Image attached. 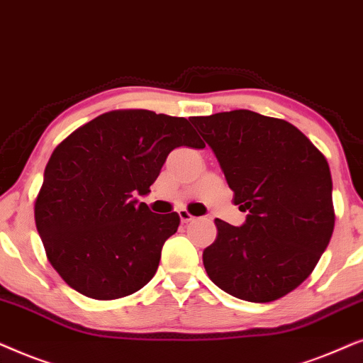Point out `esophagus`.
I'll return each instance as SVG.
<instances>
[{
	"mask_svg": "<svg viewBox=\"0 0 363 363\" xmlns=\"http://www.w3.org/2000/svg\"><path fill=\"white\" fill-rule=\"evenodd\" d=\"M179 217H181V220L184 222V224H187V222H191V220H194V216H192L187 209L179 211Z\"/></svg>",
	"mask_w": 363,
	"mask_h": 363,
	"instance_id": "esophagus-1",
	"label": "esophagus"
}]
</instances>
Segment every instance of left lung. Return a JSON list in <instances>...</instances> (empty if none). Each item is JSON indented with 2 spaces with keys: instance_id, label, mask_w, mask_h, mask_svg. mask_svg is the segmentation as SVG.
Masks as SVG:
<instances>
[{
  "instance_id": "1",
  "label": "left lung",
  "mask_w": 363,
  "mask_h": 363,
  "mask_svg": "<svg viewBox=\"0 0 363 363\" xmlns=\"http://www.w3.org/2000/svg\"><path fill=\"white\" fill-rule=\"evenodd\" d=\"M214 151L244 225L216 219V240L202 252L222 291L247 302H272L306 280L330 242L335 211L323 154L284 119L254 111L192 118Z\"/></svg>"
}]
</instances>
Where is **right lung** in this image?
Listing matches in <instances>:
<instances>
[{
    "label": "right lung",
    "instance_id": "add662e5",
    "mask_svg": "<svg viewBox=\"0 0 363 363\" xmlns=\"http://www.w3.org/2000/svg\"><path fill=\"white\" fill-rule=\"evenodd\" d=\"M206 147L186 118L116 109L57 144L35 201L46 257L83 296L114 301L154 277L179 214H154L144 202L172 149Z\"/></svg>",
    "mask_w": 363,
    "mask_h": 363
}]
</instances>
